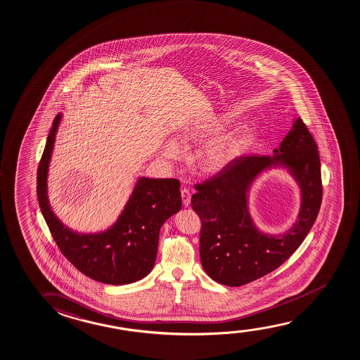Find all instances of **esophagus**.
<instances>
[{
	"label": "esophagus",
	"instance_id": "obj_1",
	"mask_svg": "<svg viewBox=\"0 0 360 360\" xmlns=\"http://www.w3.org/2000/svg\"><path fill=\"white\" fill-rule=\"evenodd\" d=\"M181 195H182L183 205L184 207H189V204H191V193H189V191L184 188V189L181 191Z\"/></svg>",
	"mask_w": 360,
	"mask_h": 360
}]
</instances>
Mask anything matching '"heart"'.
Instances as JSON below:
<instances>
[{
	"mask_svg": "<svg viewBox=\"0 0 360 360\" xmlns=\"http://www.w3.org/2000/svg\"><path fill=\"white\" fill-rule=\"evenodd\" d=\"M229 124L228 119L221 120H204L188 126L176 137L179 145L187 146L191 142L209 140L210 137L218 135ZM249 134L238 132L229 135L220 136L209 141L200 155V165L204 171L210 173L221 172L231 166L249 141ZM176 143V144H177ZM173 141H168L161 147V156L166 160H178L182 157V150Z\"/></svg>",
	"mask_w": 360,
	"mask_h": 360,
	"instance_id": "b5f03b06",
	"label": "heart"
}]
</instances>
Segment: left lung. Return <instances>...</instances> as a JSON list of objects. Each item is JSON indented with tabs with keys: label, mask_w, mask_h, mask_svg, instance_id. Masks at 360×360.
<instances>
[{
	"label": "left lung",
	"mask_w": 360,
	"mask_h": 360,
	"mask_svg": "<svg viewBox=\"0 0 360 360\" xmlns=\"http://www.w3.org/2000/svg\"><path fill=\"white\" fill-rule=\"evenodd\" d=\"M317 143L297 117L274 155H244L224 171L195 186L192 208L202 219L200 261L214 281L236 287L274 271L297 250L322 202ZM286 170L300 189L298 220L286 232L261 231L250 213L248 192L261 172Z\"/></svg>",
	"instance_id": "obj_1"
}]
</instances>
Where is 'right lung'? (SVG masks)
Here are the masks:
<instances>
[{"label":"right lung","instance_id":"1","mask_svg":"<svg viewBox=\"0 0 360 360\" xmlns=\"http://www.w3.org/2000/svg\"><path fill=\"white\" fill-rule=\"evenodd\" d=\"M63 114L53 121L37 173V195L58 248L79 271L108 285H129L152 271L160 230L182 208L179 181L139 177L114 224L96 233L70 229L53 212L48 199V172Z\"/></svg>","mask_w":360,"mask_h":360}]
</instances>
